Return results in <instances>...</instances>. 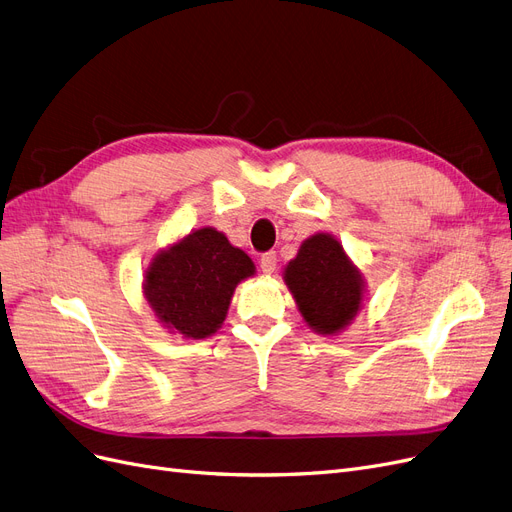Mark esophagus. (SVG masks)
I'll use <instances>...</instances> for the list:
<instances>
[{
	"mask_svg": "<svg viewBox=\"0 0 512 512\" xmlns=\"http://www.w3.org/2000/svg\"><path fill=\"white\" fill-rule=\"evenodd\" d=\"M276 263H278L276 253H274V251H268V253H263V255H261V259H259V268H261V272H263V274H274V272H276Z\"/></svg>",
	"mask_w": 512,
	"mask_h": 512,
	"instance_id": "esophagus-1",
	"label": "esophagus"
}]
</instances>
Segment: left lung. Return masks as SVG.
Returning <instances> with one entry per match:
<instances>
[{"instance_id": "8db88e82", "label": "left lung", "mask_w": 512, "mask_h": 512, "mask_svg": "<svg viewBox=\"0 0 512 512\" xmlns=\"http://www.w3.org/2000/svg\"><path fill=\"white\" fill-rule=\"evenodd\" d=\"M285 280L302 317L319 334H336L357 315L361 276L332 236L308 238L289 261Z\"/></svg>"}]
</instances>
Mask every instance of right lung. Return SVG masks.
<instances>
[{"mask_svg":"<svg viewBox=\"0 0 512 512\" xmlns=\"http://www.w3.org/2000/svg\"><path fill=\"white\" fill-rule=\"evenodd\" d=\"M253 272L249 255L204 227L153 259L144 293L159 321L200 340L217 332L236 285Z\"/></svg>","mask_w":512,"mask_h":512,"instance_id":"1","label":"right lung"}]
</instances>
